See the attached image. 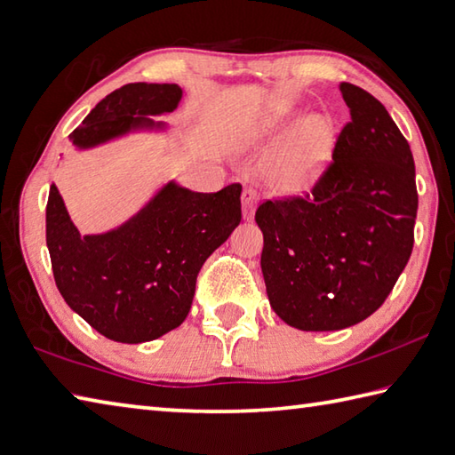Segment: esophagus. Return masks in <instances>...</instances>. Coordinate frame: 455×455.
I'll use <instances>...</instances> for the list:
<instances>
[{"label":"esophagus","mask_w":455,"mask_h":455,"mask_svg":"<svg viewBox=\"0 0 455 455\" xmlns=\"http://www.w3.org/2000/svg\"><path fill=\"white\" fill-rule=\"evenodd\" d=\"M255 205H257V192L253 188H245L242 194V208H243V218L251 220L255 213Z\"/></svg>","instance_id":"esophagus-1"}]
</instances>
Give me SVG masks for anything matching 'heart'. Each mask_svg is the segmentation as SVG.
Wrapping results in <instances>:
<instances>
[{"label":"heart","mask_w":455,"mask_h":455,"mask_svg":"<svg viewBox=\"0 0 455 455\" xmlns=\"http://www.w3.org/2000/svg\"><path fill=\"white\" fill-rule=\"evenodd\" d=\"M337 132L329 116L313 115L297 132L271 154L265 180L279 194H303L319 182L327 170Z\"/></svg>","instance_id":"heart-1"}]
</instances>
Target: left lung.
<instances>
[{"label":"left lung","instance_id":"obj_1","mask_svg":"<svg viewBox=\"0 0 455 455\" xmlns=\"http://www.w3.org/2000/svg\"><path fill=\"white\" fill-rule=\"evenodd\" d=\"M350 108L331 166L303 198L263 202L261 271L271 308L299 331H340L379 308L414 247L408 140L371 92L340 83Z\"/></svg>","mask_w":455,"mask_h":455}]
</instances>
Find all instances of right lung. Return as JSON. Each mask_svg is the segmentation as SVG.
<instances>
[{
    "instance_id": "1",
    "label": "right lung",
    "mask_w": 455,
    "mask_h": 455,
    "mask_svg": "<svg viewBox=\"0 0 455 455\" xmlns=\"http://www.w3.org/2000/svg\"><path fill=\"white\" fill-rule=\"evenodd\" d=\"M168 83H131L107 94L68 134L79 150L136 131H164L150 116L180 105ZM242 186L192 192L174 180L124 224L81 235L53 184L47 200V247L59 293L102 337L139 345L180 327L190 313L204 261L242 221Z\"/></svg>"
}]
</instances>
